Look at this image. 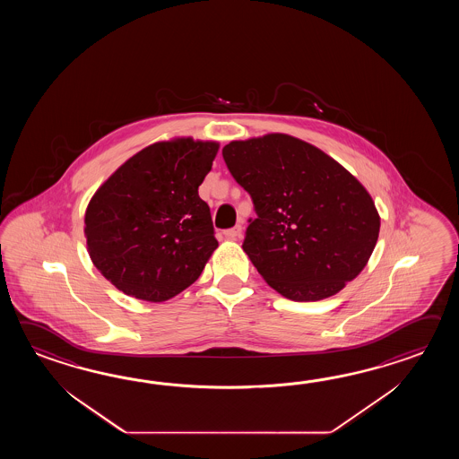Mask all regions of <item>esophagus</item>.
<instances>
[{
    "mask_svg": "<svg viewBox=\"0 0 459 459\" xmlns=\"http://www.w3.org/2000/svg\"><path fill=\"white\" fill-rule=\"evenodd\" d=\"M241 233H243V228L238 225L231 228V230H226L223 234H225L226 239H238V238L241 236Z\"/></svg>",
    "mask_w": 459,
    "mask_h": 459,
    "instance_id": "1",
    "label": "esophagus"
}]
</instances>
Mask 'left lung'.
Listing matches in <instances>:
<instances>
[{
    "label": "left lung",
    "mask_w": 459,
    "mask_h": 459,
    "mask_svg": "<svg viewBox=\"0 0 459 459\" xmlns=\"http://www.w3.org/2000/svg\"><path fill=\"white\" fill-rule=\"evenodd\" d=\"M223 157L257 213L246 230L244 253L275 292L316 302L361 273L381 216L340 162L282 133L231 141Z\"/></svg>",
    "instance_id": "left-lung-1"
}]
</instances>
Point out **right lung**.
Wrapping results in <instances>:
<instances>
[{
	"label": "right lung",
	"mask_w": 459,
	"mask_h": 459,
	"mask_svg": "<svg viewBox=\"0 0 459 459\" xmlns=\"http://www.w3.org/2000/svg\"><path fill=\"white\" fill-rule=\"evenodd\" d=\"M220 144L174 137L144 147L108 177L85 212L91 263L117 290L166 302L190 287L218 247L198 196Z\"/></svg>",
	"instance_id": "1"
}]
</instances>
